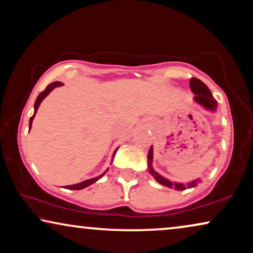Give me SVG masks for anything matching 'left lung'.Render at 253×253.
Here are the masks:
<instances>
[{
    "mask_svg": "<svg viewBox=\"0 0 253 253\" xmlns=\"http://www.w3.org/2000/svg\"><path fill=\"white\" fill-rule=\"evenodd\" d=\"M190 89L194 92L195 97L194 101L204 108L205 110H208L209 112H215L218 110V103L214 98H213L211 90L209 89V87L206 84L201 81L199 79H196V78H191L190 79ZM152 161H154V147L150 148L148 154V167H149V173L151 174L152 176L155 177V180L157 181L158 183L163 184V186L169 187V188H173L175 190H186L187 188H194L197 186L198 182H201V179H195L193 181L188 183H182V182H173L166 177H164L161 174L156 172L152 167Z\"/></svg>",
    "mask_w": 253,
    "mask_h": 253,
    "instance_id": "obj_1",
    "label": "left lung"
}]
</instances>
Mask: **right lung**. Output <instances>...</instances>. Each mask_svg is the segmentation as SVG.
<instances>
[{"label": "right lung", "instance_id": "1", "mask_svg": "<svg viewBox=\"0 0 253 253\" xmlns=\"http://www.w3.org/2000/svg\"><path fill=\"white\" fill-rule=\"evenodd\" d=\"M60 86H63V84L62 83H59V81H55V83H52V84H48L47 86V88H45V89L41 92V94H39V96L37 97V101H35V103H34V115L31 117V119H30V129L32 128V123H33V119H34V117H35V113H37V111H38V109H39V106H40V104H41V102L43 101V99L47 97V96L50 94V91L54 89V88H56V87H60ZM117 150H118V148L116 149L115 150V152H113V156H112V161H113V158H115V156H116V152H117ZM108 172V169L105 170L104 173H102L101 175H98V176H96V177H92V179H89V180H86V181H83V182H80V183H77V184H72V186H66V189H71V190H80V189H84V188H86V187H88V186H90V184H92V183H95L96 181H97L98 179H101V177L104 175V174Z\"/></svg>", "mask_w": 253, "mask_h": 253}]
</instances>
